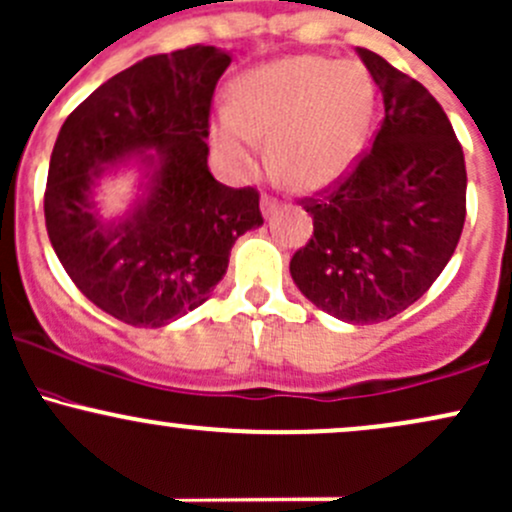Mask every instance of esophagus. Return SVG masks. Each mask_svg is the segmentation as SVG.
I'll return each instance as SVG.
<instances>
[{"label":"esophagus","instance_id":"1","mask_svg":"<svg viewBox=\"0 0 512 512\" xmlns=\"http://www.w3.org/2000/svg\"><path fill=\"white\" fill-rule=\"evenodd\" d=\"M260 206H262V213H265V216H272V213L279 209V201L274 199V196H267V194H265V196H262V199H260Z\"/></svg>","mask_w":512,"mask_h":512}]
</instances>
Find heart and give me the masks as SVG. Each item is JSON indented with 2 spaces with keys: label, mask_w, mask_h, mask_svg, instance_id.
Returning <instances> with one entry per match:
<instances>
[{
  "label": "heart",
  "mask_w": 512,
  "mask_h": 512,
  "mask_svg": "<svg viewBox=\"0 0 512 512\" xmlns=\"http://www.w3.org/2000/svg\"><path fill=\"white\" fill-rule=\"evenodd\" d=\"M376 109L372 75L357 60L291 55L252 67L233 84V104L213 119L223 167L245 177L267 140L269 170L294 192H320L350 174Z\"/></svg>",
  "instance_id": "1"
}]
</instances>
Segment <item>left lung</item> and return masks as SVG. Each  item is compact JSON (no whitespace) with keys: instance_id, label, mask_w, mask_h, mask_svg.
Instances as JSON below:
<instances>
[{"instance_id":"1","label":"left lung","mask_w":512,"mask_h":512,"mask_svg":"<svg viewBox=\"0 0 512 512\" xmlns=\"http://www.w3.org/2000/svg\"><path fill=\"white\" fill-rule=\"evenodd\" d=\"M384 97V121L355 170L301 199L313 235L291 279L320 311L352 325L406 311L447 267L466 216V167L437 99L381 55L357 48Z\"/></svg>"}]
</instances>
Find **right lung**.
<instances>
[{"instance_id":"obj_1","label":"right lung","mask_w":512,"mask_h":512,"mask_svg":"<svg viewBox=\"0 0 512 512\" xmlns=\"http://www.w3.org/2000/svg\"><path fill=\"white\" fill-rule=\"evenodd\" d=\"M228 65L213 46L150 55L94 89L55 140L43 199L50 245L94 306L136 328L199 308L235 240L262 226L257 189L216 182L206 162L213 89ZM131 159L144 194L104 222L93 187Z\"/></svg>"}]
</instances>
